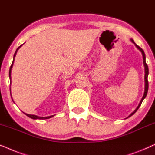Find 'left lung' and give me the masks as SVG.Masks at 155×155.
<instances>
[{
    "instance_id": "1",
    "label": "left lung",
    "mask_w": 155,
    "mask_h": 155,
    "mask_svg": "<svg viewBox=\"0 0 155 155\" xmlns=\"http://www.w3.org/2000/svg\"><path fill=\"white\" fill-rule=\"evenodd\" d=\"M130 40H131V41L133 43H134L135 45H136V46L140 50V51L142 52V54H143V63H144V65H145V93H144V95H143V98H142V100H141V101H140V104H138V107H137L136 110H135V111H134V112H132L131 114H130V115H129V117H130V116H132L133 114H134V113H136V112L137 110H138V108L140 107V106L141 105V104H142V102H143V100L145 98V97H146V95H147V91H148V86H149V84H148V80H147V76H148V74H149V69H148V66H147V64H146V62H145V53H144V51H143V50L140 47H139L138 45H136V43H134V40H133V39H130Z\"/></svg>"
}]
</instances>
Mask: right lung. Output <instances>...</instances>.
I'll return each mask as SVG.
<instances>
[{"label":"right lung","mask_w":155,"mask_h":155,"mask_svg":"<svg viewBox=\"0 0 155 155\" xmlns=\"http://www.w3.org/2000/svg\"><path fill=\"white\" fill-rule=\"evenodd\" d=\"M21 45L20 46H19L18 48H17V49L16 50V51H15V55H14V59H15V55H16L17 54V51H18V49L20 48ZM14 59H13V61H12V63L11 64V66H10V71H9V77H10V79H11V75H10V74H11V69H12V65H13V62H14ZM25 114L27 115V117H30V118L31 119H50L51 118V117H53L54 115H52V116H49V117H38V116H36V115H34V114H26V113H25Z\"/></svg>","instance_id":"add662e5"}]
</instances>
